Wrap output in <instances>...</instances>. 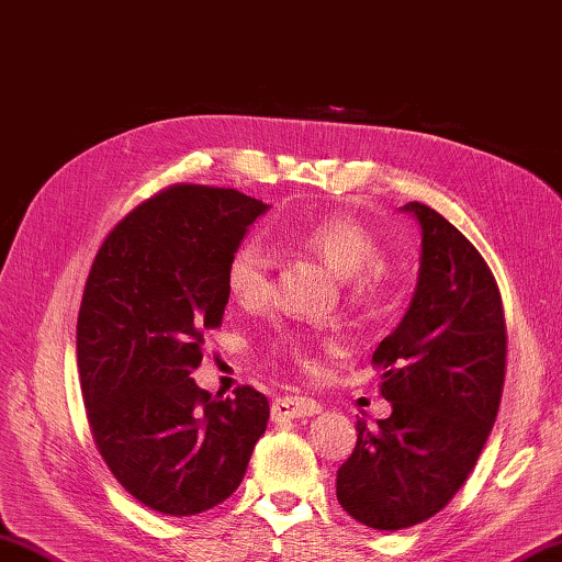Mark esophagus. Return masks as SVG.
Wrapping results in <instances>:
<instances>
[{
    "label": "esophagus",
    "mask_w": 562,
    "mask_h": 562,
    "mask_svg": "<svg viewBox=\"0 0 562 562\" xmlns=\"http://www.w3.org/2000/svg\"><path fill=\"white\" fill-rule=\"evenodd\" d=\"M323 409L319 403L311 397H303V395H283L277 397L271 405V419H301V417H313L317 412Z\"/></svg>",
    "instance_id": "1"
}]
</instances>
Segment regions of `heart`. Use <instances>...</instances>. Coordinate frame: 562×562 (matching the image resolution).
I'll use <instances>...</instances> for the list:
<instances>
[{"label": "heart", "instance_id": "b5f03b06", "mask_svg": "<svg viewBox=\"0 0 562 562\" xmlns=\"http://www.w3.org/2000/svg\"><path fill=\"white\" fill-rule=\"evenodd\" d=\"M277 243L307 251L347 277L349 301L357 307L381 303L393 285V271L378 259L381 243L361 221L347 213H323L303 221L279 223L271 231ZM227 291L243 307H259L271 295V255L257 237H247L235 247L225 269ZM279 351L305 371L319 369L317 347L303 335H283Z\"/></svg>", "mask_w": 562, "mask_h": 562}]
</instances>
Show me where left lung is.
<instances>
[{
    "mask_svg": "<svg viewBox=\"0 0 562 562\" xmlns=\"http://www.w3.org/2000/svg\"><path fill=\"white\" fill-rule=\"evenodd\" d=\"M415 297L373 351L393 415L357 422V446L337 471V499L353 519L397 531L441 512L471 475L497 419L507 325L487 261L422 201Z\"/></svg>",
    "mask_w": 562,
    "mask_h": 562,
    "instance_id": "8db88e82",
    "label": "left lung"
}]
</instances>
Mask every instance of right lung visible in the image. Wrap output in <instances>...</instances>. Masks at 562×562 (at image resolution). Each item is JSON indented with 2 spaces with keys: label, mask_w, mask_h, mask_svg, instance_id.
<instances>
[{
  "label": "right lung",
  "mask_w": 562,
  "mask_h": 562,
  "mask_svg": "<svg viewBox=\"0 0 562 562\" xmlns=\"http://www.w3.org/2000/svg\"><path fill=\"white\" fill-rule=\"evenodd\" d=\"M265 211L237 189L175 184L135 205L91 261L77 317L91 437L113 477L169 517L231 497L267 431L255 387L223 397L189 378L203 331L223 323L227 261Z\"/></svg>",
  "instance_id": "right-lung-1"
}]
</instances>
